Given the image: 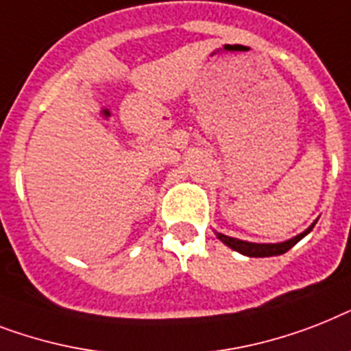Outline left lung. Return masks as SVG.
I'll use <instances>...</instances> for the list:
<instances>
[{"label": "left lung", "mask_w": 351, "mask_h": 351, "mask_svg": "<svg viewBox=\"0 0 351 351\" xmlns=\"http://www.w3.org/2000/svg\"><path fill=\"white\" fill-rule=\"evenodd\" d=\"M315 223H317V220L310 225L308 229L303 230L301 234L294 236V238H290V240L287 241H279V243H252V241H243V240H238V238H230V236H225L221 234V232H216V230H215V234L221 243H225L229 249L236 250V252H240V254L249 256V258H270V256L285 254L287 250L292 249L299 240H303L304 236L314 229Z\"/></svg>", "instance_id": "left-lung-1"}]
</instances>
